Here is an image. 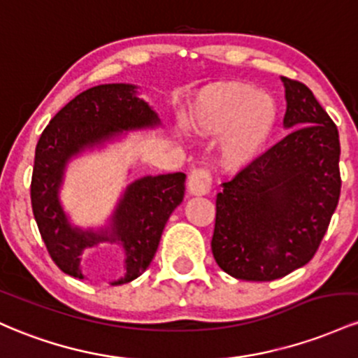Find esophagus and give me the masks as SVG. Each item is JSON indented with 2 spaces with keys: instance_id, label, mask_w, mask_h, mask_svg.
I'll use <instances>...</instances> for the list:
<instances>
[{
  "instance_id": "1",
  "label": "esophagus",
  "mask_w": 358,
  "mask_h": 358,
  "mask_svg": "<svg viewBox=\"0 0 358 358\" xmlns=\"http://www.w3.org/2000/svg\"><path fill=\"white\" fill-rule=\"evenodd\" d=\"M187 189L194 196H206L211 191V176L206 169H194L187 178Z\"/></svg>"
}]
</instances>
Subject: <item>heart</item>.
<instances>
[{"label":"heart","instance_id":"1","mask_svg":"<svg viewBox=\"0 0 358 358\" xmlns=\"http://www.w3.org/2000/svg\"><path fill=\"white\" fill-rule=\"evenodd\" d=\"M277 123V106L252 84L223 83L208 87L191 106L187 125L201 136H218L223 167L238 171L266 150Z\"/></svg>","mask_w":358,"mask_h":358}]
</instances>
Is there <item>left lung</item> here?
Returning <instances> with one entry per match:
<instances>
[{
    "instance_id": "8db88e82",
    "label": "left lung",
    "mask_w": 358,
    "mask_h": 358,
    "mask_svg": "<svg viewBox=\"0 0 358 358\" xmlns=\"http://www.w3.org/2000/svg\"><path fill=\"white\" fill-rule=\"evenodd\" d=\"M280 79L291 131L216 196L213 257L235 279L264 282L306 266L338 204L336 125L308 86Z\"/></svg>"
}]
</instances>
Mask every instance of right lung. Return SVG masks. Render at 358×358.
I'll return each mask as SVG.
<instances>
[{"mask_svg":"<svg viewBox=\"0 0 358 358\" xmlns=\"http://www.w3.org/2000/svg\"><path fill=\"white\" fill-rule=\"evenodd\" d=\"M136 90L135 84L116 83L83 91L50 120L35 148L30 187L35 222L52 260L78 279H84V250L104 242L118 243L125 254V272L111 286L142 275L157 252L169 216L182 203V172L135 179L123 191L106 227L98 230L72 224L60 203V187L72 159L113 142L125 131L162 125Z\"/></svg>","mask_w":358,"mask_h":358,"instance_id":"1","label":"right lung"}]
</instances>
